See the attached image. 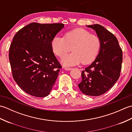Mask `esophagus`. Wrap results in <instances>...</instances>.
Instances as JSON below:
<instances>
[{
  "label": "esophagus",
  "instance_id": "34e87169",
  "mask_svg": "<svg viewBox=\"0 0 132 132\" xmlns=\"http://www.w3.org/2000/svg\"><path fill=\"white\" fill-rule=\"evenodd\" d=\"M64 69L66 70H71L72 69V68H64Z\"/></svg>",
  "mask_w": 132,
  "mask_h": 132
}]
</instances>
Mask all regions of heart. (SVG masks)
Here are the masks:
<instances>
[{
	"mask_svg": "<svg viewBox=\"0 0 132 132\" xmlns=\"http://www.w3.org/2000/svg\"><path fill=\"white\" fill-rule=\"evenodd\" d=\"M53 51L59 57H62L65 65H75L82 62L88 64L94 62L101 48L100 38L88 30L77 28L66 32L64 37L55 36L52 41Z\"/></svg>",
	"mask_w": 132,
	"mask_h": 132,
	"instance_id": "heart-1",
	"label": "heart"
}]
</instances>
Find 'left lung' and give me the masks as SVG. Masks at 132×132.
Returning a JSON list of instances; mask_svg holds the SVG:
<instances>
[{"mask_svg":"<svg viewBox=\"0 0 132 132\" xmlns=\"http://www.w3.org/2000/svg\"><path fill=\"white\" fill-rule=\"evenodd\" d=\"M96 31L101 40L97 57L82 71L78 86L83 94L99 96L111 88L119 79L122 68V51L113 34L99 24L87 26Z\"/></svg>","mask_w":132,"mask_h":132,"instance_id":"1","label":"left lung"}]
</instances>
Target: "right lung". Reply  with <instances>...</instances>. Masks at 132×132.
<instances>
[{"label":"right lung","mask_w":132,"mask_h":132,"mask_svg":"<svg viewBox=\"0 0 132 132\" xmlns=\"http://www.w3.org/2000/svg\"><path fill=\"white\" fill-rule=\"evenodd\" d=\"M63 27L62 23H32L13 37L9 51L12 76L28 94L43 97L52 90L62 68L52 41Z\"/></svg>","instance_id":"add662e5"}]
</instances>
